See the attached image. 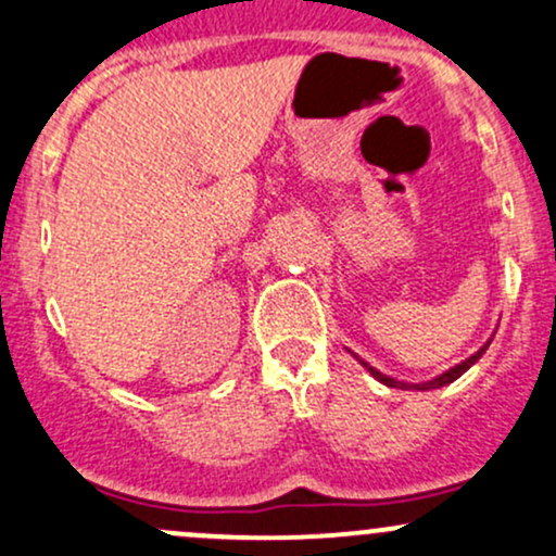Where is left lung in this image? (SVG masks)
I'll list each match as a JSON object with an SVG mask.
<instances>
[{
	"label": "left lung",
	"instance_id": "left-lung-1",
	"mask_svg": "<svg viewBox=\"0 0 556 556\" xmlns=\"http://www.w3.org/2000/svg\"><path fill=\"white\" fill-rule=\"evenodd\" d=\"M491 342H493V339H488V342H485V344H482V348H480V350H477V352H475V355H469V357H467V361H462V363H458V366L447 368V371H443V374H440V376H434V379H429V381H419V384H410V381H397V379H392V376H387V374L376 371V368H374V366H368V363H366V361H363V357H357V355H355V352H352V355H355V357H357V363H361V366H363V368H366V371H368V374H371L376 381H381V384H387V387H395V390H419V392H424V390H440V387L451 384V381H456V379H458V376H462V374H467V371H469V368H471V366H475V363H477V361H480V357H482V352H485V350H488V344H491Z\"/></svg>",
	"mask_w": 556,
	"mask_h": 556
}]
</instances>
